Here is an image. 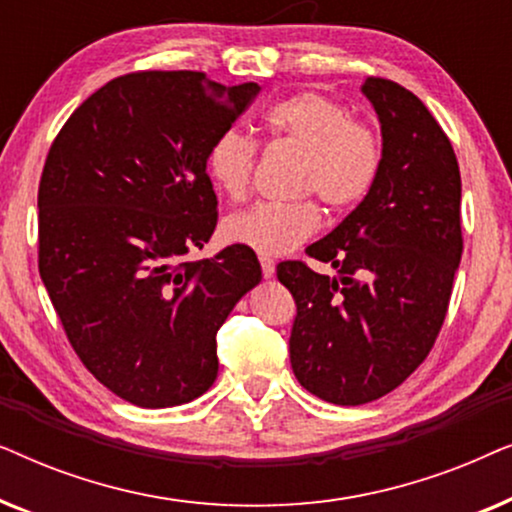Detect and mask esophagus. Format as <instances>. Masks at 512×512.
Here are the masks:
<instances>
[{"label":"esophagus","mask_w":512,"mask_h":512,"mask_svg":"<svg viewBox=\"0 0 512 512\" xmlns=\"http://www.w3.org/2000/svg\"><path fill=\"white\" fill-rule=\"evenodd\" d=\"M261 270H263V277L270 279L272 275H275V261L268 256H261Z\"/></svg>","instance_id":"1"}]
</instances>
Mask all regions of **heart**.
Instances as JSON below:
<instances>
[{"label": "heart", "instance_id": "b5f03b06", "mask_svg": "<svg viewBox=\"0 0 512 512\" xmlns=\"http://www.w3.org/2000/svg\"><path fill=\"white\" fill-rule=\"evenodd\" d=\"M272 137L303 151L298 191L314 193L331 209L361 202L375 186L382 167V144L368 123L356 121L345 104L324 93H296L265 111ZM256 167V142L237 130L214 139L207 172L226 198H247ZM319 228L312 200L261 202L223 221V237L261 256H284Z\"/></svg>", "mask_w": 512, "mask_h": 512}]
</instances>
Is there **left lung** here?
Instances as JSON below:
<instances>
[{
	"instance_id": "obj_1",
	"label": "left lung",
	"mask_w": 512,
	"mask_h": 512,
	"mask_svg": "<svg viewBox=\"0 0 512 512\" xmlns=\"http://www.w3.org/2000/svg\"><path fill=\"white\" fill-rule=\"evenodd\" d=\"M361 93L382 130V167L352 214L277 265L296 300L289 352L298 382L335 405L375 401L429 356L450 305L461 249V177L450 139L424 102L370 76Z\"/></svg>"
}]
</instances>
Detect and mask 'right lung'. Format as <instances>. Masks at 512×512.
<instances>
[{"label":"right lung","mask_w":512,"mask_h":512,"mask_svg":"<svg viewBox=\"0 0 512 512\" xmlns=\"http://www.w3.org/2000/svg\"><path fill=\"white\" fill-rule=\"evenodd\" d=\"M258 90L202 72L118 76L48 151L41 282L83 366L139 408H172L212 387L216 333L261 282V263L240 244L186 258L216 228L209 146Z\"/></svg>","instance_id":"1"}]
</instances>
